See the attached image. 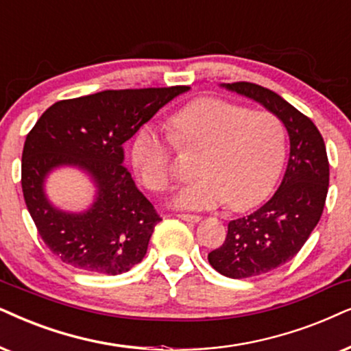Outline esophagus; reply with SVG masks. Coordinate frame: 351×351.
Listing matches in <instances>:
<instances>
[{
  "instance_id": "esophagus-1",
  "label": "esophagus",
  "mask_w": 351,
  "mask_h": 351,
  "mask_svg": "<svg viewBox=\"0 0 351 351\" xmlns=\"http://www.w3.org/2000/svg\"><path fill=\"white\" fill-rule=\"evenodd\" d=\"M176 217H178V219H181V220H186V221H194V223L201 220V217L194 215V214H178Z\"/></svg>"
}]
</instances>
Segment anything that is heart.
I'll use <instances>...</instances> for the list:
<instances>
[{"instance_id": "heart-1", "label": "heart", "mask_w": 351, "mask_h": 351, "mask_svg": "<svg viewBox=\"0 0 351 351\" xmlns=\"http://www.w3.org/2000/svg\"><path fill=\"white\" fill-rule=\"evenodd\" d=\"M170 130L176 147L197 150L194 175L199 178L176 194L178 207L207 208L227 201L234 210H245L263 201L280 173L285 130L267 110L196 100L170 119ZM170 149L160 131L144 128L137 132L131 165L150 191H163L171 183Z\"/></svg>"}]
</instances>
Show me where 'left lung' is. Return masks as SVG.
Wrapping results in <instances>:
<instances>
[{
	"label": "left lung",
	"instance_id": "obj_1",
	"mask_svg": "<svg viewBox=\"0 0 351 351\" xmlns=\"http://www.w3.org/2000/svg\"><path fill=\"white\" fill-rule=\"evenodd\" d=\"M220 87L263 105L280 119L290 139L285 175L274 196L252 214L230 221L223 245L208 252L217 272L246 278L280 267L298 254L322 215L329 160L314 123L280 95L251 82Z\"/></svg>",
	"mask_w": 351,
	"mask_h": 351
}]
</instances>
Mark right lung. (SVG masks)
<instances>
[{
	"instance_id": "add662e5",
	"label": "right lung",
	"mask_w": 351,
	"mask_h": 351,
	"mask_svg": "<svg viewBox=\"0 0 351 351\" xmlns=\"http://www.w3.org/2000/svg\"><path fill=\"white\" fill-rule=\"evenodd\" d=\"M189 87L126 88L61 100L27 134L22 193L38 234L58 259L90 274L118 275L144 259L162 219L124 168L123 144L162 106ZM82 169L96 186L82 213L56 208L46 196L51 171Z\"/></svg>"
}]
</instances>
